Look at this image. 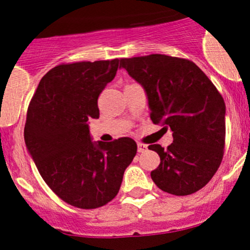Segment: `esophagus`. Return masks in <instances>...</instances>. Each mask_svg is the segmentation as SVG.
<instances>
[{
    "label": "esophagus",
    "mask_w": 250,
    "mask_h": 250,
    "mask_svg": "<svg viewBox=\"0 0 250 250\" xmlns=\"http://www.w3.org/2000/svg\"><path fill=\"white\" fill-rule=\"evenodd\" d=\"M147 150V145L141 144V143H138V151L139 152H145Z\"/></svg>",
    "instance_id": "obj_1"
}]
</instances>
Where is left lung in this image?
Returning a JSON list of instances; mask_svg holds the SVG:
<instances>
[{"instance_id": "left-lung-1", "label": "left lung", "mask_w": 250, "mask_h": 250, "mask_svg": "<svg viewBox=\"0 0 250 250\" xmlns=\"http://www.w3.org/2000/svg\"><path fill=\"white\" fill-rule=\"evenodd\" d=\"M131 79L145 90L154 124L173 131L152 182L173 195H189L209 183L222 163L225 144V104L207 75L185 59L154 54L121 59Z\"/></svg>"}]
</instances>
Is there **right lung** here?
Listing matches in <instances>:
<instances>
[{
	"mask_svg": "<svg viewBox=\"0 0 250 250\" xmlns=\"http://www.w3.org/2000/svg\"><path fill=\"white\" fill-rule=\"evenodd\" d=\"M118 59L59 65L41 79L27 110L25 143L46 184L67 204L95 209L119 193L136 143L92 141L89 119H99L98 99L114 80Z\"/></svg>",
	"mask_w": 250,
	"mask_h": 250,
	"instance_id": "obj_1",
	"label": "right lung"
}]
</instances>
